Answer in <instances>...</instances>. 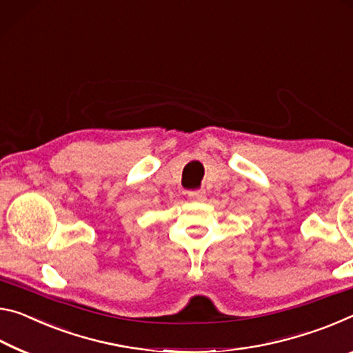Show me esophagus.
Segmentation results:
<instances>
[{
  "mask_svg": "<svg viewBox=\"0 0 353 353\" xmlns=\"http://www.w3.org/2000/svg\"><path fill=\"white\" fill-rule=\"evenodd\" d=\"M188 195H189V199H192L195 201H203L206 199V194L203 192V190H189Z\"/></svg>",
  "mask_w": 353,
  "mask_h": 353,
  "instance_id": "34e87169",
  "label": "esophagus"
}]
</instances>
